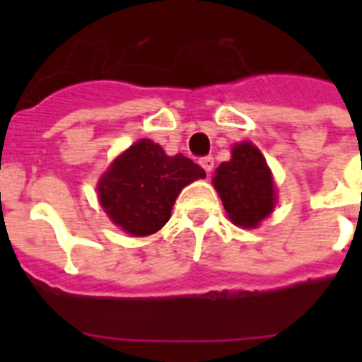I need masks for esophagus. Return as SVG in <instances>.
<instances>
[{
    "instance_id": "1",
    "label": "esophagus",
    "mask_w": 362,
    "mask_h": 362,
    "mask_svg": "<svg viewBox=\"0 0 362 362\" xmlns=\"http://www.w3.org/2000/svg\"><path fill=\"white\" fill-rule=\"evenodd\" d=\"M201 167H203L204 170H206V175H210L212 173V169H214V158L212 156H204V158H201Z\"/></svg>"
}]
</instances>
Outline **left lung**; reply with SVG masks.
Wrapping results in <instances>:
<instances>
[{
    "mask_svg": "<svg viewBox=\"0 0 362 362\" xmlns=\"http://www.w3.org/2000/svg\"><path fill=\"white\" fill-rule=\"evenodd\" d=\"M214 186L233 223L255 227L274 210V182L257 148L240 142L216 170Z\"/></svg>",
    "mask_w": 362,
    "mask_h": 362,
    "instance_id": "obj_1",
    "label": "left lung"
}]
</instances>
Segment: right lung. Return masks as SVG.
<instances>
[{"mask_svg": "<svg viewBox=\"0 0 362 362\" xmlns=\"http://www.w3.org/2000/svg\"><path fill=\"white\" fill-rule=\"evenodd\" d=\"M204 170L186 156L170 158L156 142L142 139L125 150L99 182V201L124 231L146 237L169 221L182 187Z\"/></svg>", "mask_w": 362, "mask_h": 362, "instance_id": "right-lung-1", "label": "right lung"}]
</instances>
